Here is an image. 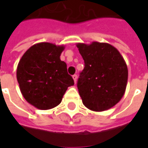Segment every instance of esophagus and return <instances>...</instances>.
Wrapping results in <instances>:
<instances>
[{"label":"esophagus","instance_id":"34e87169","mask_svg":"<svg viewBox=\"0 0 148 148\" xmlns=\"http://www.w3.org/2000/svg\"><path fill=\"white\" fill-rule=\"evenodd\" d=\"M73 79H74V82L76 83V82H77V74H74V75H73Z\"/></svg>","mask_w":148,"mask_h":148}]
</instances>
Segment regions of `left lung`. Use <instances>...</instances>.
<instances>
[{"label": "left lung", "instance_id": "8db88e82", "mask_svg": "<svg viewBox=\"0 0 148 148\" xmlns=\"http://www.w3.org/2000/svg\"><path fill=\"white\" fill-rule=\"evenodd\" d=\"M85 67L77 86L83 105L90 110L111 109L124 96L128 71L117 49L107 42L76 44Z\"/></svg>", "mask_w": 148, "mask_h": 148}]
</instances>
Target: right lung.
<instances>
[{
    "mask_svg": "<svg viewBox=\"0 0 148 148\" xmlns=\"http://www.w3.org/2000/svg\"><path fill=\"white\" fill-rule=\"evenodd\" d=\"M64 49L63 45L39 42L27 50L18 63L16 78L21 93L37 109L58 106L68 87L74 86L66 62L60 59Z\"/></svg>",
    "mask_w": 148,
    "mask_h": 148,
    "instance_id": "right-lung-1",
    "label": "right lung"
}]
</instances>
